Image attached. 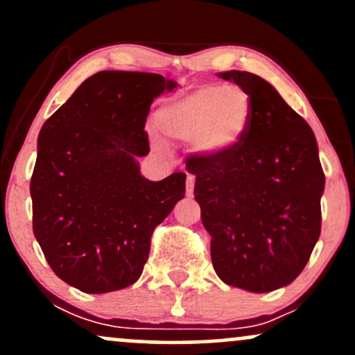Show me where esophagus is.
Masks as SVG:
<instances>
[{
    "mask_svg": "<svg viewBox=\"0 0 355 355\" xmlns=\"http://www.w3.org/2000/svg\"><path fill=\"white\" fill-rule=\"evenodd\" d=\"M193 187H195V175H189V177H187V195H189V197L193 195Z\"/></svg>",
    "mask_w": 355,
    "mask_h": 355,
    "instance_id": "1",
    "label": "esophagus"
}]
</instances>
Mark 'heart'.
Wrapping results in <instances>:
<instances>
[{
    "mask_svg": "<svg viewBox=\"0 0 355 355\" xmlns=\"http://www.w3.org/2000/svg\"><path fill=\"white\" fill-rule=\"evenodd\" d=\"M250 120V98L242 88L209 85L166 105L158 113L165 137L193 141L198 152L220 155L242 138Z\"/></svg>",
    "mask_w": 355,
    "mask_h": 355,
    "instance_id": "obj_1",
    "label": "heart"
}]
</instances>
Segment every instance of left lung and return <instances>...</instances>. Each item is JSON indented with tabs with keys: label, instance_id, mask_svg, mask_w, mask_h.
I'll return each instance as SVG.
<instances>
[{
	"label": "left lung",
	"instance_id": "left-lung-1",
	"mask_svg": "<svg viewBox=\"0 0 355 355\" xmlns=\"http://www.w3.org/2000/svg\"><path fill=\"white\" fill-rule=\"evenodd\" d=\"M250 98L240 140L220 155H191L195 200L220 279L248 292L285 287L307 266L320 235L325 175L313 132L266 80L225 71Z\"/></svg>",
	"mask_w": 355,
	"mask_h": 355
}]
</instances>
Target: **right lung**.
Wrapping results in <instances>:
<instances>
[{
    "label": "right lung",
    "instance_id": "1",
    "mask_svg": "<svg viewBox=\"0 0 355 355\" xmlns=\"http://www.w3.org/2000/svg\"><path fill=\"white\" fill-rule=\"evenodd\" d=\"M175 87L155 73L98 71L42 126L33 232L51 270L81 292L135 284L155 227L185 197V173L150 182L137 162L150 152V105Z\"/></svg>",
    "mask_w": 355,
    "mask_h": 355
}]
</instances>
